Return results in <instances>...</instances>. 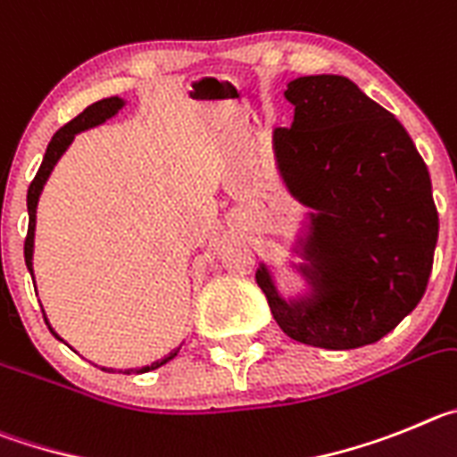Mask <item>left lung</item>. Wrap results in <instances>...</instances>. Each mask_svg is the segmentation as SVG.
<instances>
[{
	"label": "left lung",
	"mask_w": 457,
	"mask_h": 457,
	"mask_svg": "<svg viewBox=\"0 0 457 457\" xmlns=\"http://www.w3.org/2000/svg\"><path fill=\"white\" fill-rule=\"evenodd\" d=\"M289 129L273 131L287 191L307 207L291 264L305 291L285 298L254 273L285 335L348 351L382 339L428 285L439 219L428 168L405 127L341 75L289 81Z\"/></svg>",
	"instance_id": "obj_1"
}]
</instances>
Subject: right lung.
<instances>
[{"mask_svg": "<svg viewBox=\"0 0 457 457\" xmlns=\"http://www.w3.org/2000/svg\"><path fill=\"white\" fill-rule=\"evenodd\" d=\"M127 102L122 100V97H106V100H100L96 102V104L86 106L84 111H81L79 116L75 118V120H70L68 125L61 127L59 131H56L54 137H52V141H49L47 145V152H45L43 157V163H40L38 172H36L34 182H31V187H29L27 191V212H29V229H27V241H24V262H27V269L29 273H31V278H34V237H36V209H38V200H40V193H43L45 184H47L49 175H52V170H54V166L59 163V159L63 157L65 150L70 147V143L75 141V137L79 134V131H86L90 129V127H97L102 125V122H106L109 118H113L118 113V111L125 106ZM36 287V285H34ZM45 316V312H43ZM45 323H47V316H45ZM47 328L52 330V335L56 337V339H61L59 335L54 332V328L49 326ZM182 348V346H179ZM179 348H175L172 353H168L166 357H162V360L152 361V364H147V367H141V369H127L125 373H147V371H154V369L163 367L166 361H170L172 357L178 355ZM106 371V369H104ZM109 371H113V369H109Z\"/></svg>", "mask_w": 457, "mask_h": 457, "instance_id": "obj_1", "label": "right lung"}]
</instances>
